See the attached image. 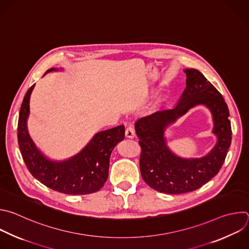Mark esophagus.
I'll use <instances>...</instances> for the list:
<instances>
[{"instance_id": "obj_1", "label": "esophagus", "mask_w": 249, "mask_h": 249, "mask_svg": "<svg viewBox=\"0 0 249 249\" xmlns=\"http://www.w3.org/2000/svg\"><path fill=\"white\" fill-rule=\"evenodd\" d=\"M125 136L127 138H133L135 136V130H134V128L132 126L129 125V126H127L125 128Z\"/></svg>"}]
</instances>
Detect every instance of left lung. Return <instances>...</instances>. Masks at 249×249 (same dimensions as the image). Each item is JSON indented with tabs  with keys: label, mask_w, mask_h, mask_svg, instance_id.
<instances>
[{
	"label": "left lung",
	"mask_w": 249,
	"mask_h": 249,
	"mask_svg": "<svg viewBox=\"0 0 249 249\" xmlns=\"http://www.w3.org/2000/svg\"><path fill=\"white\" fill-rule=\"evenodd\" d=\"M186 88L176 107L160 110L135 123L141 154L142 178L153 189L169 194L196 190L221 170L231 142L229 109L222 94L197 70L186 69ZM204 105L211 111L217 143L201 159L186 160L174 155L166 145L164 130L189 108Z\"/></svg>",
	"instance_id": "8db88e82"
}]
</instances>
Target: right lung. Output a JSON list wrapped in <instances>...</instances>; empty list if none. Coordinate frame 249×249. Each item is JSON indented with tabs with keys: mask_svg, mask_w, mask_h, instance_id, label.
Wrapping results in <instances>:
<instances>
[{
	"mask_svg": "<svg viewBox=\"0 0 249 249\" xmlns=\"http://www.w3.org/2000/svg\"><path fill=\"white\" fill-rule=\"evenodd\" d=\"M53 71L59 69H50L45 74ZM34 86L23 98L18 124V146L28 171L41 183L61 193L82 195L100 190L108 178L113 149L124 138V126L96 133L79 153L68 160H50L35 146L27 130L29 100Z\"/></svg>",
	"mask_w": 249,
	"mask_h": 249,
	"instance_id": "1",
	"label": "right lung"
}]
</instances>
